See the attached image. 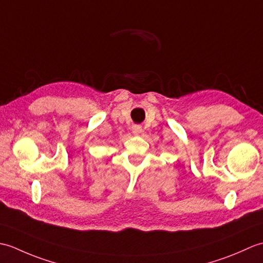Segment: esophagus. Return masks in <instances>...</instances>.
<instances>
[{"label":"esophagus","mask_w":263,"mask_h":263,"mask_svg":"<svg viewBox=\"0 0 263 263\" xmlns=\"http://www.w3.org/2000/svg\"><path fill=\"white\" fill-rule=\"evenodd\" d=\"M131 130H132V133H133V135L138 136V135H140V133L142 132V127H141L140 125H133Z\"/></svg>","instance_id":"1"}]
</instances>
